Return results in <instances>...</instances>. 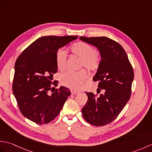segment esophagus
Instances as JSON below:
<instances>
[{"mask_svg":"<svg viewBox=\"0 0 152 152\" xmlns=\"http://www.w3.org/2000/svg\"><path fill=\"white\" fill-rule=\"evenodd\" d=\"M70 91H71V93H72V95H76V94H78V93H79L78 91H75V90H74V89H71V90H70Z\"/></svg>","mask_w":152,"mask_h":152,"instance_id":"esophagus-1","label":"esophagus"}]
</instances>
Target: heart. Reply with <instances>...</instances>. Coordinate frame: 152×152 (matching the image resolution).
Instances as JSON below:
<instances>
[{"mask_svg": "<svg viewBox=\"0 0 152 152\" xmlns=\"http://www.w3.org/2000/svg\"><path fill=\"white\" fill-rule=\"evenodd\" d=\"M70 50L75 56L81 58L80 66L83 67L89 71H94L99 64L100 57L95 48L84 42H78L70 47ZM67 53L64 49H59L56 55V65L60 70L64 69L66 66ZM87 77L86 71L82 69L77 72L67 71L61 74L60 82L62 85L72 88L79 89L81 88Z\"/></svg>", "mask_w": 152, "mask_h": 152, "instance_id": "1", "label": "heart"}]
</instances>
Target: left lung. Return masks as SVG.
Here are the masks:
<instances>
[{
	"label": "left lung",
	"mask_w": 152,
	"mask_h": 152,
	"mask_svg": "<svg viewBox=\"0 0 152 152\" xmlns=\"http://www.w3.org/2000/svg\"><path fill=\"white\" fill-rule=\"evenodd\" d=\"M80 40L98 48L101 60L93 81L99 82L97 93H87L88 102L82 109L83 117L95 126L106 125L118 117L129 101L134 78L133 67L120 44L110 38L80 37Z\"/></svg>",
	"instance_id": "1"
}]
</instances>
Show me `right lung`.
<instances>
[{
  "mask_svg": "<svg viewBox=\"0 0 152 152\" xmlns=\"http://www.w3.org/2000/svg\"><path fill=\"white\" fill-rule=\"evenodd\" d=\"M77 38L40 37L30 44L16 60L12 90L21 114L29 120L38 124H46L53 120L70 95L69 89L65 87L52 88L57 81L51 82V80L57 71V51Z\"/></svg>",
  "mask_w": 152,
  "mask_h": 152,
  "instance_id": "obj_1",
  "label": "right lung"
}]
</instances>
